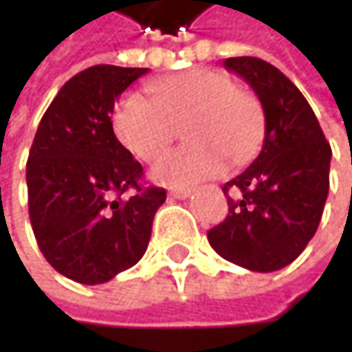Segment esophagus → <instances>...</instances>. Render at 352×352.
<instances>
[{"label":"esophagus","instance_id":"obj_1","mask_svg":"<svg viewBox=\"0 0 352 352\" xmlns=\"http://www.w3.org/2000/svg\"><path fill=\"white\" fill-rule=\"evenodd\" d=\"M169 195L175 197V199H185V197L191 195V187H175V189L169 191Z\"/></svg>","mask_w":352,"mask_h":352}]
</instances>
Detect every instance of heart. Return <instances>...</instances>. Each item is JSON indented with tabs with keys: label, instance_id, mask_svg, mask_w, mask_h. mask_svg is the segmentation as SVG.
Listing matches in <instances>:
<instances>
[{
	"label": "heart",
	"instance_id": "1",
	"mask_svg": "<svg viewBox=\"0 0 352 352\" xmlns=\"http://www.w3.org/2000/svg\"><path fill=\"white\" fill-rule=\"evenodd\" d=\"M153 98L130 91L113 109L118 140L140 161H155L183 124L191 144L165 155L153 179L163 185L187 187L220 175L226 159L239 165L250 159L265 134V113L258 98L236 87L214 69H193L151 83Z\"/></svg>",
	"mask_w": 352,
	"mask_h": 352
}]
</instances>
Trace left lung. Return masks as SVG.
I'll list each match as a JSON object with an SVG mask.
<instances>
[{
	"label": "left lung",
	"instance_id": "8db88e82",
	"mask_svg": "<svg viewBox=\"0 0 352 352\" xmlns=\"http://www.w3.org/2000/svg\"><path fill=\"white\" fill-rule=\"evenodd\" d=\"M224 67L261 100L265 140L252 165L222 187L228 216L208 241L222 258L269 273L296 261L316 234L332 151L310 104L277 67L256 56L226 58Z\"/></svg>",
	"mask_w": 352,
	"mask_h": 352
}]
</instances>
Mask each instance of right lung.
Returning <instances> with one entry per match:
<instances>
[{
	"instance_id": "right-lung-1",
	"label": "right lung",
	"mask_w": 352,
	"mask_h": 352,
	"mask_svg": "<svg viewBox=\"0 0 352 352\" xmlns=\"http://www.w3.org/2000/svg\"><path fill=\"white\" fill-rule=\"evenodd\" d=\"M148 69L96 65L71 77L44 111L26 163L28 212L44 258L98 285L134 267L167 199L113 134L116 100Z\"/></svg>"
}]
</instances>
